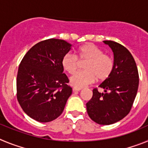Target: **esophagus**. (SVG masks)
<instances>
[{
    "mask_svg": "<svg viewBox=\"0 0 148 148\" xmlns=\"http://www.w3.org/2000/svg\"><path fill=\"white\" fill-rule=\"evenodd\" d=\"M82 90V88H75V87H73V92H75V91H80Z\"/></svg>",
    "mask_w": 148,
    "mask_h": 148,
    "instance_id": "34e87169",
    "label": "esophagus"
}]
</instances>
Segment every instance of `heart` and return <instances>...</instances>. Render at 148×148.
Wrapping results in <instances>:
<instances>
[{"mask_svg":"<svg viewBox=\"0 0 148 148\" xmlns=\"http://www.w3.org/2000/svg\"><path fill=\"white\" fill-rule=\"evenodd\" d=\"M87 61L84 66L85 71L77 72L70 78V84L75 88H83L95 82L96 78L104 81L110 75L114 67L113 58L104 55L102 50L92 44H87L78 48L76 56L67 53L62 58L63 69L73 74L78 67V60Z\"/></svg>","mask_w":148,"mask_h":148,"instance_id":"obj_1","label":"heart"}]
</instances>
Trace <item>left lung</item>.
Returning <instances> with one entry per match:
<instances>
[{
    "label": "left lung",
    "mask_w": 148,
    "mask_h": 148,
    "mask_svg": "<svg viewBox=\"0 0 148 148\" xmlns=\"http://www.w3.org/2000/svg\"><path fill=\"white\" fill-rule=\"evenodd\" d=\"M113 53L114 67L112 73L95 88L92 97L86 104L90 118L99 125H112L129 113L136 96L138 73L136 64L127 48L113 40H104Z\"/></svg>",
    "instance_id": "obj_1"
}]
</instances>
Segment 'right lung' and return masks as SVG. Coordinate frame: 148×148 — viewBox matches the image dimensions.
I'll return each mask as SVG.
<instances>
[{
    "label": "right lung",
    "mask_w": 148,
    "mask_h": 148,
    "mask_svg": "<svg viewBox=\"0 0 148 148\" xmlns=\"http://www.w3.org/2000/svg\"><path fill=\"white\" fill-rule=\"evenodd\" d=\"M72 44L51 38L34 45L24 56L17 75V99L24 113L39 122L62 113L72 88L61 64Z\"/></svg>",
    "instance_id": "1"
}]
</instances>
